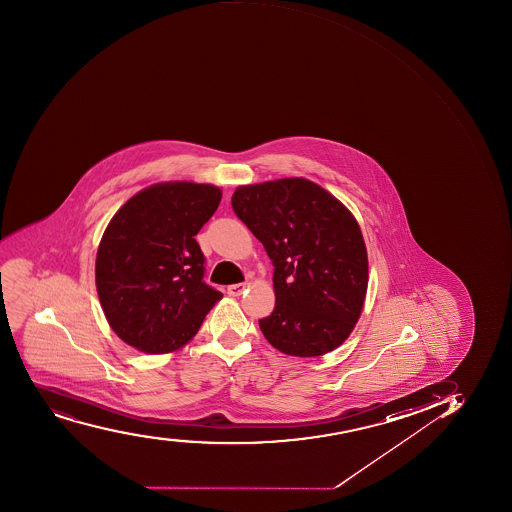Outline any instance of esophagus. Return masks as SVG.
Segmentation results:
<instances>
[{
    "label": "esophagus",
    "instance_id": "1",
    "mask_svg": "<svg viewBox=\"0 0 512 512\" xmlns=\"http://www.w3.org/2000/svg\"><path fill=\"white\" fill-rule=\"evenodd\" d=\"M245 289H247L245 282H242V284L228 285L227 294L230 295V297H238V295H242L243 292H245Z\"/></svg>",
    "mask_w": 512,
    "mask_h": 512
}]
</instances>
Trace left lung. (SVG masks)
Segmentation results:
<instances>
[{"instance_id": "obj_1", "label": "left lung", "mask_w": 512, "mask_h": 512, "mask_svg": "<svg viewBox=\"0 0 512 512\" xmlns=\"http://www.w3.org/2000/svg\"><path fill=\"white\" fill-rule=\"evenodd\" d=\"M232 208L274 265L275 309L259 320L265 339L295 357L339 347L359 320L369 282L354 215L305 178L237 188Z\"/></svg>"}]
</instances>
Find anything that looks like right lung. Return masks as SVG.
<instances>
[{"label":"right lung","mask_w":512,"mask_h":512,"mask_svg":"<svg viewBox=\"0 0 512 512\" xmlns=\"http://www.w3.org/2000/svg\"><path fill=\"white\" fill-rule=\"evenodd\" d=\"M222 200L202 183H158L123 205L98 247L97 290L115 334L147 354L187 344L222 292L195 240Z\"/></svg>","instance_id":"obj_1"}]
</instances>
